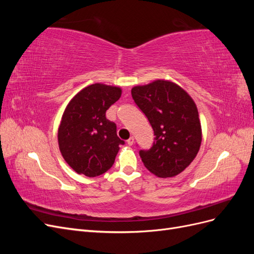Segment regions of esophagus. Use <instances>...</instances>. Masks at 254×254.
<instances>
[{
    "label": "esophagus",
    "mask_w": 254,
    "mask_h": 254,
    "mask_svg": "<svg viewBox=\"0 0 254 254\" xmlns=\"http://www.w3.org/2000/svg\"><path fill=\"white\" fill-rule=\"evenodd\" d=\"M133 143H134V137H133V136H130L129 139L127 140V144H128L129 146H131V145H133Z\"/></svg>",
    "instance_id": "obj_1"
}]
</instances>
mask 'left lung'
Listing matches in <instances>:
<instances>
[{
    "mask_svg": "<svg viewBox=\"0 0 254 254\" xmlns=\"http://www.w3.org/2000/svg\"><path fill=\"white\" fill-rule=\"evenodd\" d=\"M131 95L156 135L152 147L140 151L144 166L160 178L179 175L193 162L202 141L193 98L179 84L165 79L135 86Z\"/></svg>",
    "mask_w": 254,
    "mask_h": 254,
    "instance_id": "8db88e82",
    "label": "left lung"
}]
</instances>
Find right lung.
<instances>
[{"label": "right lung", "mask_w": 254, "mask_h": 254, "mask_svg": "<svg viewBox=\"0 0 254 254\" xmlns=\"http://www.w3.org/2000/svg\"><path fill=\"white\" fill-rule=\"evenodd\" d=\"M121 95L120 87L96 82L80 90L66 105L58 127V145L77 174L96 177L113 165L124 141L117 134V125L107 120L106 111Z\"/></svg>", "instance_id": "add662e5"}]
</instances>
